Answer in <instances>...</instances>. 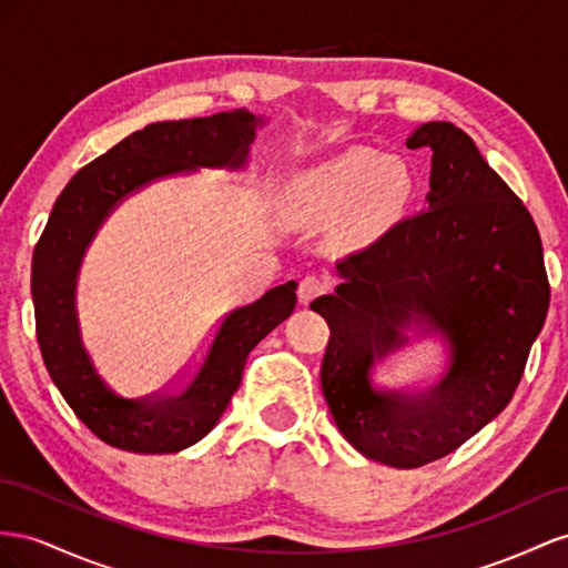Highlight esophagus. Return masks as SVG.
<instances>
[{
    "instance_id": "esophagus-1",
    "label": "esophagus",
    "mask_w": 568,
    "mask_h": 568,
    "mask_svg": "<svg viewBox=\"0 0 568 568\" xmlns=\"http://www.w3.org/2000/svg\"><path fill=\"white\" fill-rule=\"evenodd\" d=\"M328 290V281L321 278V275H304L297 287V297L300 304H312L318 295H323Z\"/></svg>"
}]
</instances>
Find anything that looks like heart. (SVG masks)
<instances>
[{"instance_id":"b5f03b06","label":"heart","mask_w":568,"mask_h":568,"mask_svg":"<svg viewBox=\"0 0 568 568\" xmlns=\"http://www.w3.org/2000/svg\"><path fill=\"white\" fill-rule=\"evenodd\" d=\"M409 178L397 166H385L378 154H347L316 175L290 187L297 212L328 214L364 200L368 214H383L404 197Z\"/></svg>"}]
</instances>
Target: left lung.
Segmentation results:
<instances>
[{
    "instance_id": "8db88e82",
    "label": "left lung",
    "mask_w": 568,
    "mask_h": 568,
    "mask_svg": "<svg viewBox=\"0 0 568 568\" xmlns=\"http://www.w3.org/2000/svg\"><path fill=\"white\" fill-rule=\"evenodd\" d=\"M407 148L433 150L428 206L343 258V283L312 302L331 328L321 387L335 426L395 468L449 455L507 407L549 306L536 223L476 142L430 121ZM414 338L442 343L438 374L385 382Z\"/></svg>"
}]
</instances>
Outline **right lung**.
Segmentation results:
<instances>
[{
  "mask_svg": "<svg viewBox=\"0 0 568 568\" xmlns=\"http://www.w3.org/2000/svg\"><path fill=\"white\" fill-rule=\"evenodd\" d=\"M264 116L237 109L206 119L150 123L80 169L63 187L32 254V304L47 371L83 424L111 447L171 455L212 430L240 387L247 354L293 314L297 283L271 287L221 321L185 381L161 395L131 397L97 368L78 321V275L109 214L161 178L200 169L242 171Z\"/></svg>",
  "mask_w": 568,
  "mask_h": 568,
  "instance_id": "1",
  "label": "right lung"
}]
</instances>
